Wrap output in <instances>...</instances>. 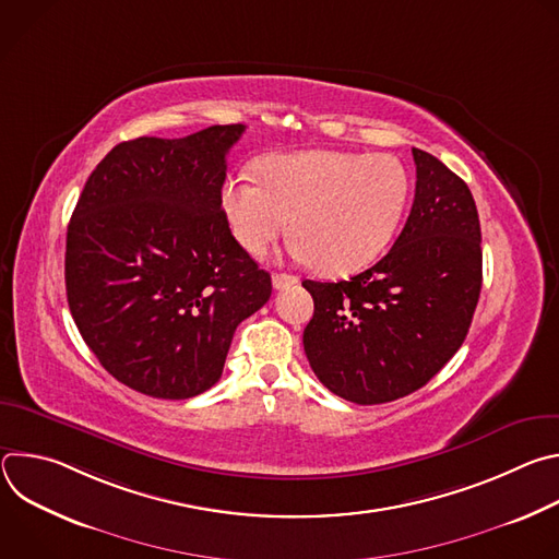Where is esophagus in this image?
Returning a JSON list of instances; mask_svg holds the SVG:
<instances>
[{
    "label": "esophagus",
    "instance_id": "34e87169",
    "mask_svg": "<svg viewBox=\"0 0 559 559\" xmlns=\"http://www.w3.org/2000/svg\"><path fill=\"white\" fill-rule=\"evenodd\" d=\"M272 283L276 289H285V287H292L298 283V276H292V274H274L272 276Z\"/></svg>",
    "mask_w": 559,
    "mask_h": 559
}]
</instances>
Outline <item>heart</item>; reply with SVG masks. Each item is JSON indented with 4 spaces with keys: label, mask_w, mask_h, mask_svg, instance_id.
Returning <instances> with one entry per match:
<instances>
[{
    "label": "heart",
    "mask_w": 559,
    "mask_h": 559,
    "mask_svg": "<svg viewBox=\"0 0 559 559\" xmlns=\"http://www.w3.org/2000/svg\"><path fill=\"white\" fill-rule=\"evenodd\" d=\"M248 175L225 181L221 203L236 241L263 254L285 231L289 252L328 274L376 261L403 221L409 175L393 154L311 150L274 154Z\"/></svg>",
    "instance_id": "heart-1"
}]
</instances>
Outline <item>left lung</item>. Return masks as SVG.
Returning <instances> with one entry per match:
<instances>
[{"label": "left lung", "instance_id": "obj_1", "mask_svg": "<svg viewBox=\"0 0 559 559\" xmlns=\"http://www.w3.org/2000/svg\"><path fill=\"white\" fill-rule=\"evenodd\" d=\"M416 197L393 248L338 283L302 281L307 360L332 393L382 405L425 386L462 347L483 289L480 218L466 183L414 147Z\"/></svg>", "mask_w": 559, "mask_h": 559}]
</instances>
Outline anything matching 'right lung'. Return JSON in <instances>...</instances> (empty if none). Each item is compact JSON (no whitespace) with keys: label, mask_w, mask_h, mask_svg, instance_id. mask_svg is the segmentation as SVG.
Wrapping results in <instances>:
<instances>
[{"label":"right lung","mask_w":559,"mask_h":559,"mask_svg":"<svg viewBox=\"0 0 559 559\" xmlns=\"http://www.w3.org/2000/svg\"><path fill=\"white\" fill-rule=\"evenodd\" d=\"M246 126L115 145L88 177L66 236L74 325L104 369L164 401L207 391L238 323L272 278L221 210L225 156Z\"/></svg>","instance_id":"add662e5"}]
</instances>
